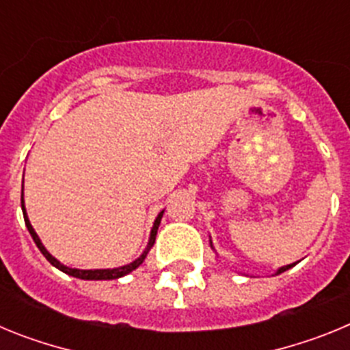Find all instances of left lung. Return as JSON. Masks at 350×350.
<instances>
[{
	"mask_svg": "<svg viewBox=\"0 0 350 350\" xmlns=\"http://www.w3.org/2000/svg\"><path fill=\"white\" fill-rule=\"evenodd\" d=\"M210 245H212V242H210ZM295 267V265H287V267H282V268H279V270H277V275L279 273H282V271H286V270H289V268H293Z\"/></svg>",
	"mask_w": 350,
	"mask_h": 350,
	"instance_id": "1",
	"label": "left lung"
}]
</instances>
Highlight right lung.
Here are the masks:
<instances>
[{"mask_svg":"<svg viewBox=\"0 0 350 350\" xmlns=\"http://www.w3.org/2000/svg\"><path fill=\"white\" fill-rule=\"evenodd\" d=\"M21 205H23V213H24V222H26V228L27 231H29V234L33 237V240H35L36 247L40 249V252H42L45 258H47V261L51 262L52 267H55L57 270L64 271V273L71 275V277H77V279H82V280H113V279H119V277H124V275L131 273L133 270H137L138 267H140L142 262H144V259L147 258L148 250L152 249L154 242H156V234H157V228H159V222H161V217H163V213H165V210L163 212H159V215L156 217V221H154V226H152V231H150V238H148V243H147V249L144 250V254L140 256L138 259H135L133 262H129V265H124V267H119V268H107V270H79V268H70V267H64L63 262H59L57 259L54 258V256L49 252L45 247H43L42 240L38 238V234H36V231L33 230V226H31L29 219H27V213H26V206H24V189H23V194H21Z\"/></svg>","mask_w":350,"mask_h":350,"instance_id":"add662e5","label":"right lung"}]
</instances>
